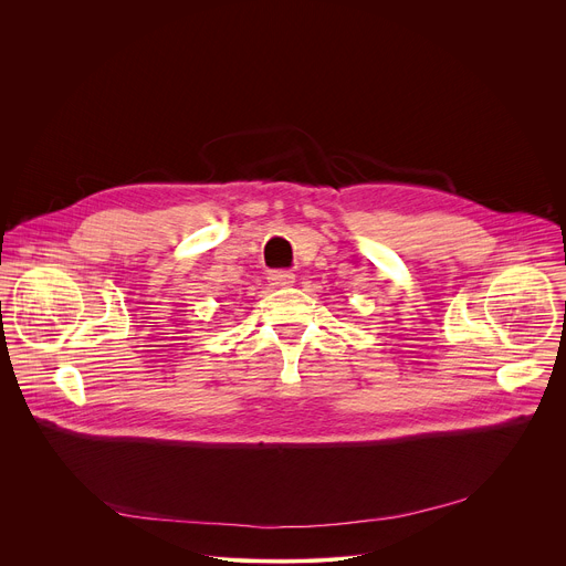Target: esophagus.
I'll return each instance as SVG.
<instances>
[{"instance_id":"34e87169","label":"esophagus","mask_w":566,"mask_h":566,"mask_svg":"<svg viewBox=\"0 0 566 566\" xmlns=\"http://www.w3.org/2000/svg\"><path fill=\"white\" fill-rule=\"evenodd\" d=\"M269 282H271V286L282 289V286H291L295 282V275L291 271H271Z\"/></svg>"}]
</instances>
